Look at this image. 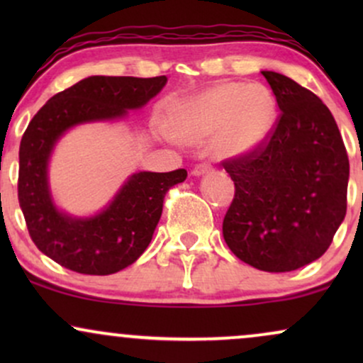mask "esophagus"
I'll use <instances>...</instances> for the list:
<instances>
[{
    "instance_id": "obj_1",
    "label": "esophagus",
    "mask_w": 363,
    "mask_h": 363,
    "mask_svg": "<svg viewBox=\"0 0 363 363\" xmlns=\"http://www.w3.org/2000/svg\"><path fill=\"white\" fill-rule=\"evenodd\" d=\"M210 170H211V165H210V164H206V162H203V164L194 165V169H193V176H203V174L210 172Z\"/></svg>"
}]
</instances>
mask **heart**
<instances>
[{"instance_id": "heart-1", "label": "heart", "mask_w": 363, "mask_h": 363, "mask_svg": "<svg viewBox=\"0 0 363 363\" xmlns=\"http://www.w3.org/2000/svg\"><path fill=\"white\" fill-rule=\"evenodd\" d=\"M274 121L277 101L268 86L222 82L174 106L165 126L174 138L187 143L213 135V152L230 158L259 148L272 135Z\"/></svg>"}]
</instances>
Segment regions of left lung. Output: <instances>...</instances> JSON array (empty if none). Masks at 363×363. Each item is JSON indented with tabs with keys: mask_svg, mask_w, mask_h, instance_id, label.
<instances>
[{
	"mask_svg": "<svg viewBox=\"0 0 363 363\" xmlns=\"http://www.w3.org/2000/svg\"><path fill=\"white\" fill-rule=\"evenodd\" d=\"M261 73L281 112L259 148L222 162L235 186L223 239L261 272H294L331 245L347 215L350 164L318 95L285 74Z\"/></svg>",
	"mask_w": 363,
	"mask_h": 363,
	"instance_id": "left-lung-1",
	"label": "left lung"
}]
</instances>
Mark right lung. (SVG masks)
<instances>
[{"label": "right lung", "instance_id": "1", "mask_svg": "<svg viewBox=\"0 0 363 363\" xmlns=\"http://www.w3.org/2000/svg\"><path fill=\"white\" fill-rule=\"evenodd\" d=\"M167 77H89L60 91L32 118L20 141L18 203L40 252L82 274H112L133 264L152 240L170 187L186 181L184 169L138 172L114 201L91 218L62 215L52 205L48 160L62 133L89 121L123 118L164 89Z\"/></svg>", "mask_w": 363, "mask_h": 363}]
</instances>
